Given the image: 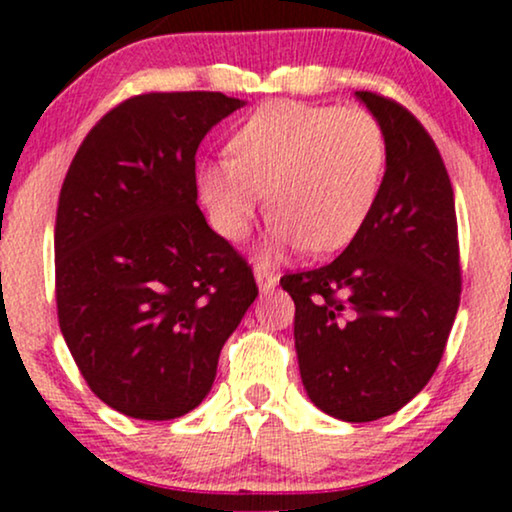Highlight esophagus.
<instances>
[{
  "label": "esophagus",
  "mask_w": 512,
  "mask_h": 512,
  "mask_svg": "<svg viewBox=\"0 0 512 512\" xmlns=\"http://www.w3.org/2000/svg\"><path fill=\"white\" fill-rule=\"evenodd\" d=\"M255 279H257V286H260L262 293L272 291L276 286V281H279V276H276L272 269H267L264 264H257L255 267Z\"/></svg>",
  "instance_id": "obj_1"
}]
</instances>
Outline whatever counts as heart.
Segmentation results:
<instances>
[{
    "label": "heart",
    "mask_w": 512,
    "mask_h": 512,
    "mask_svg": "<svg viewBox=\"0 0 512 512\" xmlns=\"http://www.w3.org/2000/svg\"><path fill=\"white\" fill-rule=\"evenodd\" d=\"M233 155L199 168L216 231L248 233L267 192L269 245L332 252L351 243L378 202L387 144L368 110L274 101L236 129Z\"/></svg>",
    "instance_id": "heart-1"
}]
</instances>
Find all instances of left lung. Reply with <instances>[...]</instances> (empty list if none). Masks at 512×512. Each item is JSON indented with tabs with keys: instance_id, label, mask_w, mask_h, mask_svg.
Instances as JSON below:
<instances>
[{
	"instance_id": "left-lung-1",
	"label": "left lung",
	"mask_w": 512,
	"mask_h": 512,
	"mask_svg": "<svg viewBox=\"0 0 512 512\" xmlns=\"http://www.w3.org/2000/svg\"><path fill=\"white\" fill-rule=\"evenodd\" d=\"M358 101L380 122L385 178L368 221L337 260L284 274L310 402L363 424L424 390L448 344L462 269L452 185L431 134L404 105L373 91Z\"/></svg>"
}]
</instances>
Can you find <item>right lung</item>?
I'll list each match as a JSON object with an SVG mask.
<instances>
[{
	"instance_id": "add662e5",
	"label": "right lung",
	"mask_w": 512,
	"mask_h": 512,
	"mask_svg": "<svg viewBox=\"0 0 512 512\" xmlns=\"http://www.w3.org/2000/svg\"><path fill=\"white\" fill-rule=\"evenodd\" d=\"M240 105L214 91L127 98L93 125L64 178L60 330L93 395L132 419L195 409L257 298L250 264L197 207L199 142Z\"/></svg>"
}]
</instances>
